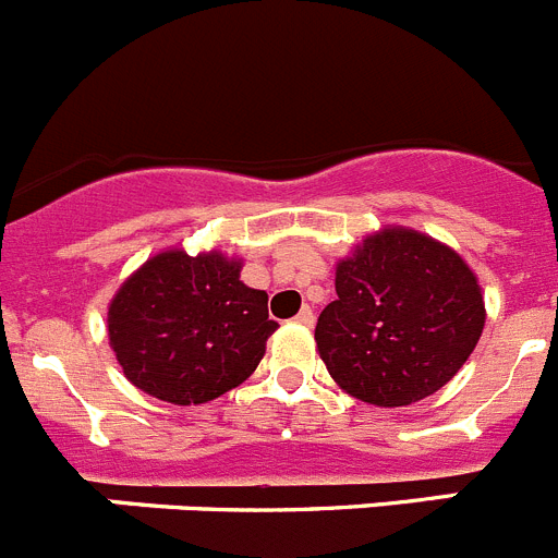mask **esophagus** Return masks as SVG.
Returning <instances> with one entry per match:
<instances>
[{
    "label": "esophagus",
    "instance_id": "1",
    "mask_svg": "<svg viewBox=\"0 0 558 558\" xmlns=\"http://www.w3.org/2000/svg\"><path fill=\"white\" fill-rule=\"evenodd\" d=\"M313 322H315V315L310 307H302L299 310V315H295V324H302V327H313Z\"/></svg>",
    "mask_w": 558,
    "mask_h": 558
}]
</instances>
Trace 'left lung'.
Wrapping results in <instances>:
<instances>
[{
	"label": "left lung",
	"instance_id": "left-lung-1",
	"mask_svg": "<svg viewBox=\"0 0 558 558\" xmlns=\"http://www.w3.org/2000/svg\"><path fill=\"white\" fill-rule=\"evenodd\" d=\"M335 299L315 324L318 354L349 397L413 405L445 388L486 324L483 290L458 251L386 226L335 265Z\"/></svg>",
	"mask_w": 558,
	"mask_h": 558
}]
</instances>
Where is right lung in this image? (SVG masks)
Returning a JSON list of instances; mask_svg holds the SVG:
<instances>
[{
  "label": "right lung",
  "instance_id": "1",
  "mask_svg": "<svg viewBox=\"0 0 558 558\" xmlns=\"http://www.w3.org/2000/svg\"><path fill=\"white\" fill-rule=\"evenodd\" d=\"M240 270L223 251L167 248L128 276L108 304V343L131 386L204 405L254 374L279 324Z\"/></svg>",
  "mask_w": 558,
  "mask_h": 558
}]
</instances>
